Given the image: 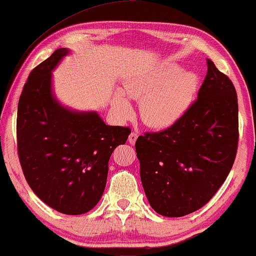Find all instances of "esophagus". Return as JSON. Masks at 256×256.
<instances>
[{
	"label": "esophagus",
	"mask_w": 256,
	"mask_h": 256,
	"mask_svg": "<svg viewBox=\"0 0 256 256\" xmlns=\"http://www.w3.org/2000/svg\"><path fill=\"white\" fill-rule=\"evenodd\" d=\"M136 138H138V133L132 132L131 134H130V136H128V142H130V144H136Z\"/></svg>",
	"instance_id": "1"
}]
</instances>
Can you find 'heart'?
Here are the masks:
<instances>
[{
  "label": "heart",
  "instance_id": "b5f03b06",
  "mask_svg": "<svg viewBox=\"0 0 256 256\" xmlns=\"http://www.w3.org/2000/svg\"><path fill=\"white\" fill-rule=\"evenodd\" d=\"M198 86L193 72H185L176 66L149 72L125 82L128 97L140 102V116L154 128H167L174 125L192 102ZM114 106L120 118L132 114V107L123 94H116Z\"/></svg>",
  "mask_w": 256,
  "mask_h": 256
}]
</instances>
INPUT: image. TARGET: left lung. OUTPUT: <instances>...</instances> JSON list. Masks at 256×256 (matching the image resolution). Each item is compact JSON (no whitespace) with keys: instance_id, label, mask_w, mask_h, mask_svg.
Returning <instances> with one entry per match:
<instances>
[{"instance_id":"obj_1","label":"left lung","mask_w":256,"mask_h":256,"mask_svg":"<svg viewBox=\"0 0 256 256\" xmlns=\"http://www.w3.org/2000/svg\"><path fill=\"white\" fill-rule=\"evenodd\" d=\"M198 99L166 130L136 142L140 175L152 209L183 216L206 204L226 180L238 146V102L232 80L206 58Z\"/></svg>"}]
</instances>
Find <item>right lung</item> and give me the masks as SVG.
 <instances>
[{"instance_id": "add662e5", "label": "right lung", "mask_w": 256, "mask_h": 256, "mask_svg": "<svg viewBox=\"0 0 256 256\" xmlns=\"http://www.w3.org/2000/svg\"><path fill=\"white\" fill-rule=\"evenodd\" d=\"M68 53L58 48L30 72L18 104L16 146L34 193L64 214H82L100 200L108 162L131 130L110 126L97 112H71L52 94V70Z\"/></svg>"}]
</instances>
